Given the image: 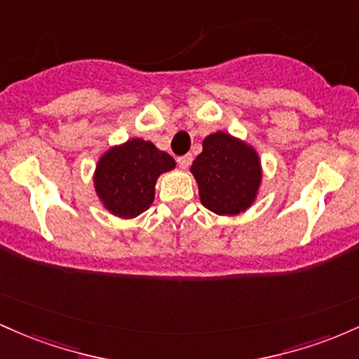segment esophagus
I'll list each match as a JSON object with an SVG mask.
<instances>
[{
  "label": "esophagus",
  "mask_w": 359,
  "mask_h": 359,
  "mask_svg": "<svg viewBox=\"0 0 359 359\" xmlns=\"http://www.w3.org/2000/svg\"><path fill=\"white\" fill-rule=\"evenodd\" d=\"M176 161H178V166H180L181 169H187V168L191 164V156H190V154L180 156V158L176 159Z\"/></svg>",
  "instance_id": "1"
}]
</instances>
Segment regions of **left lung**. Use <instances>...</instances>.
Segmentation results:
<instances>
[{"mask_svg":"<svg viewBox=\"0 0 359 359\" xmlns=\"http://www.w3.org/2000/svg\"><path fill=\"white\" fill-rule=\"evenodd\" d=\"M201 205L217 215H237L256 200L261 184L257 152L236 137L215 132L203 139V151L191 164Z\"/></svg>","mask_w":359,"mask_h":359,"instance_id":"left-lung-1","label":"left lung"}]
</instances>
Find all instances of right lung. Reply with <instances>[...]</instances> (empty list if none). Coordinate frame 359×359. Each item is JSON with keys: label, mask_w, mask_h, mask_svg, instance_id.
<instances>
[{"label": "right lung", "mask_w": 359, "mask_h": 359, "mask_svg": "<svg viewBox=\"0 0 359 359\" xmlns=\"http://www.w3.org/2000/svg\"><path fill=\"white\" fill-rule=\"evenodd\" d=\"M168 152L149 140L130 139L108 149L95 171V190L103 207L120 219H134L154 201L156 181L175 169Z\"/></svg>", "instance_id": "1"}]
</instances>
